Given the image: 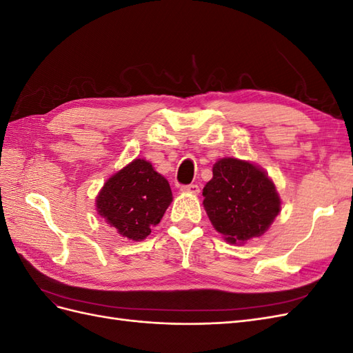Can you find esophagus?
<instances>
[{
	"mask_svg": "<svg viewBox=\"0 0 353 353\" xmlns=\"http://www.w3.org/2000/svg\"><path fill=\"white\" fill-rule=\"evenodd\" d=\"M181 191H184V193H190V194H194L197 196L200 193V187L197 184H190V185H183L181 187Z\"/></svg>",
	"mask_w": 353,
	"mask_h": 353,
	"instance_id": "obj_1",
	"label": "esophagus"
}]
</instances>
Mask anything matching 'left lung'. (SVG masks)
Wrapping results in <instances>:
<instances>
[{"mask_svg":"<svg viewBox=\"0 0 353 353\" xmlns=\"http://www.w3.org/2000/svg\"><path fill=\"white\" fill-rule=\"evenodd\" d=\"M203 188V206L213 228L230 244H244L268 231L281 199L265 170L248 160L223 157Z\"/></svg>","mask_w":353,"mask_h":353,"instance_id":"1","label":"left lung"}]
</instances>
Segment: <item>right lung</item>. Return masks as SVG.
Returning a JSON list of instances; mask_svg holds the SVG:
<instances>
[{
	"label": "right lung",
	"instance_id": "add662e5",
	"mask_svg": "<svg viewBox=\"0 0 353 353\" xmlns=\"http://www.w3.org/2000/svg\"><path fill=\"white\" fill-rule=\"evenodd\" d=\"M172 199L168 179L148 160L134 159L105 181L95 209L122 237L141 241L163 218Z\"/></svg>",
	"mask_w": 353,
	"mask_h": 353
}]
</instances>
